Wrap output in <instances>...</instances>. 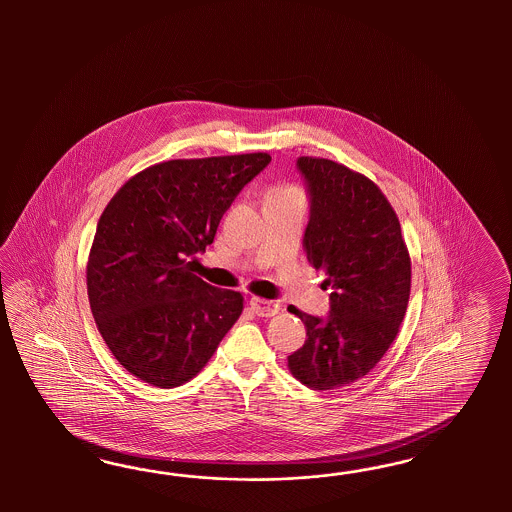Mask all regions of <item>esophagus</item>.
<instances>
[{"label": "esophagus", "instance_id": "obj_1", "mask_svg": "<svg viewBox=\"0 0 512 512\" xmlns=\"http://www.w3.org/2000/svg\"><path fill=\"white\" fill-rule=\"evenodd\" d=\"M249 304H251V308L255 310V313H257L259 317H274V315L281 310V306H279L278 302L266 300V298H259V296H251V298H249Z\"/></svg>", "mask_w": 512, "mask_h": 512}]
</instances>
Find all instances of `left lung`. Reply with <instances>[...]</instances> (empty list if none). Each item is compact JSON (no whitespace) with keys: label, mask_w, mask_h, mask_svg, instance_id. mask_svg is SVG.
<instances>
[{"label":"left lung","mask_w":512,"mask_h":512,"mask_svg":"<svg viewBox=\"0 0 512 512\" xmlns=\"http://www.w3.org/2000/svg\"><path fill=\"white\" fill-rule=\"evenodd\" d=\"M296 165L310 191L306 255L334 291L325 321L289 306L308 340L287 366L306 387L332 390L373 370L398 336L411 259L394 208L368 176L310 155Z\"/></svg>","instance_id":"obj_1"}]
</instances>
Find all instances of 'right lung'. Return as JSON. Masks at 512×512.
Wrapping results in <instances>:
<instances>
[{"instance_id": "obj_1", "label": "right lung", "mask_w": 512, "mask_h": 512, "mask_svg": "<svg viewBox=\"0 0 512 512\" xmlns=\"http://www.w3.org/2000/svg\"><path fill=\"white\" fill-rule=\"evenodd\" d=\"M270 159L163 161L129 178L103 210L86 266L88 300L110 353L140 381L184 385L242 315L244 296L206 283L191 263Z\"/></svg>"}]
</instances>
